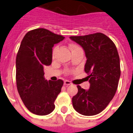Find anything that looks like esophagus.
Returning a JSON list of instances; mask_svg holds the SVG:
<instances>
[{
    "label": "esophagus",
    "mask_w": 133,
    "mask_h": 133,
    "mask_svg": "<svg viewBox=\"0 0 133 133\" xmlns=\"http://www.w3.org/2000/svg\"><path fill=\"white\" fill-rule=\"evenodd\" d=\"M70 84H71V82H70L69 80L64 81V85H65V86H69V85H70Z\"/></svg>",
    "instance_id": "esophagus-1"
}]
</instances>
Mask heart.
<instances>
[{
  "mask_svg": "<svg viewBox=\"0 0 133 133\" xmlns=\"http://www.w3.org/2000/svg\"><path fill=\"white\" fill-rule=\"evenodd\" d=\"M70 48L71 49V51H76V50H78V49H82L79 46H78V45H76V44H72L70 45ZM57 49V47H55L53 49V51H52V55L54 56L55 55V51Z\"/></svg>",
  "mask_w": 133,
  "mask_h": 133,
  "instance_id": "b5f03b06",
  "label": "heart"
}]
</instances>
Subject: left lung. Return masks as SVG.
I'll use <instances>...</instances> for the list:
<instances>
[{
	"label": "left lung",
	"instance_id": "left-lung-1",
	"mask_svg": "<svg viewBox=\"0 0 133 133\" xmlns=\"http://www.w3.org/2000/svg\"><path fill=\"white\" fill-rule=\"evenodd\" d=\"M70 39L85 51L87 61L84 70L90 83L88 90L77 86L78 92L72 98L73 107L81 115H98L108 106L117 90L121 76L117 49L111 39L102 33Z\"/></svg>",
	"mask_w": 133,
	"mask_h": 133
}]
</instances>
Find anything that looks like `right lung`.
I'll use <instances>...</instances> for the list:
<instances>
[{
  "label": "right lung",
  "instance_id": "right-lung-1",
  "mask_svg": "<svg viewBox=\"0 0 133 133\" xmlns=\"http://www.w3.org/2000/svg\"><path fill=\"white\" fill-rule=\"evenodd\" d=\"M64 37L43 28L26 33L16 58V82L18 94L26 108L35 115L50 114L63 82L47 81L43 68L52 62V47Z\"/></svg>",
  "mask_w": 133,
  "mask_h": 133
}]
</instances>
